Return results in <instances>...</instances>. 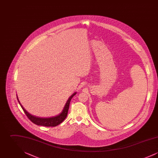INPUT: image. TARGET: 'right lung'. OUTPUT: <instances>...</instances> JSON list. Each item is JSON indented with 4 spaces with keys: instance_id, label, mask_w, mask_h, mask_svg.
Returning a JSON list of instances; mask_svg holds the SVG:
<instances>
[{
    "instance_id": "add662e5",
    "label": "right lung",
    "mask_w": 158,
    "mask_h": 158,
    "mask_svg": "<svg viewBox=\"0 0 158 158\" xmlns=\"http://www.w3.org/2000/svg\"><path fill=\"white\" fill-rule=\"evenodd\" d=\"M76 94V92H75L70 97V98L68 99V101L66 103V105H64V107L63 111H61V113H60V114H59L57 116L50 117V118H40V117H38L34 116L32 115H31L30 113H28L24 109L23 105H21V104L20 103L17 95H16V97H17V99H18L19 104L21 105V108H23V111H24V113H25L27 117L33 123H34L35 124L38 125V126H45V127H55V126H57V125L60 124V123H61L66 118V117L68 115V110H69L70 101H71L72 98H73Z\"/></svg>"
}]
</instances>
